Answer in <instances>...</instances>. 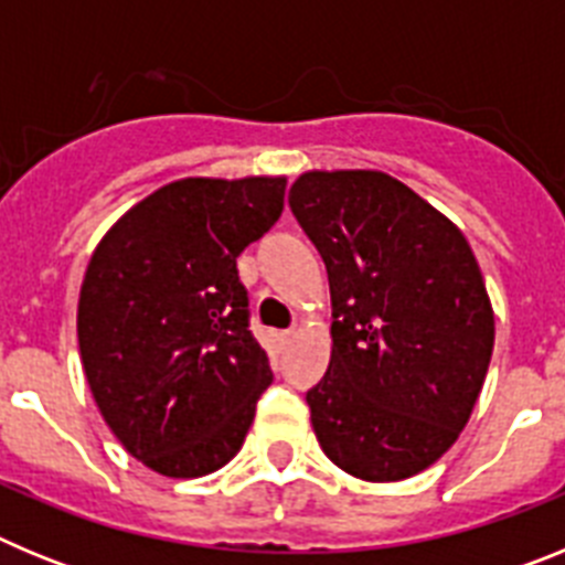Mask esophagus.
<instances>
[{
	"instance_id": "obj_1",
	"label": "esophagus",
	"mask_w": 565,
	"mask_h": 565,
	"mask_svg": "<svg viewBox=\"0 0 565 565\" xmlns=\"http://www.w3.org/2000/svg\"><path fill=\"white\" fill-rule=\"evenodd\" d=\"M294 337H297V331H294V328H286V331H277V342L279 344H288Z\"/></svg>"
}]
</instances>
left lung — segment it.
<instances>
[{"instance_id":"1","label":"left lung","mask_w":565,"mask_h":565,"mask_svg":"<svg viewBox=\"0 0 565 565\" xmlns=\"http://www.w3.org/2000/svg\"><path fill=\"white\" fill-rule=\"evenodd\" d=\"M288 206L331 282V364L306 393L313 433L362 481L416 476L456 444L492 356L476 254L391 174L308 172Z\"/></svg>"}]
</instances>
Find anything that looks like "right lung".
<instances>
[{
	"instance_id": "obj_1",
	"label": "right lung",
	"mask_w": 565,
	"mask_h": 565,
	"mask_svg": "<svg viewBox=\"0 0 565 565\" xmlns=\"http://www.w3.org/2000/svg\"><path fill=\"white\" fill-rule=\"evenodd\" d=\"M286 178H186L129 209L78 297L89 391L129 456L169 478L232 461L274 373L237 257L282 214Z\"/></svg>"
}]
</instances>
